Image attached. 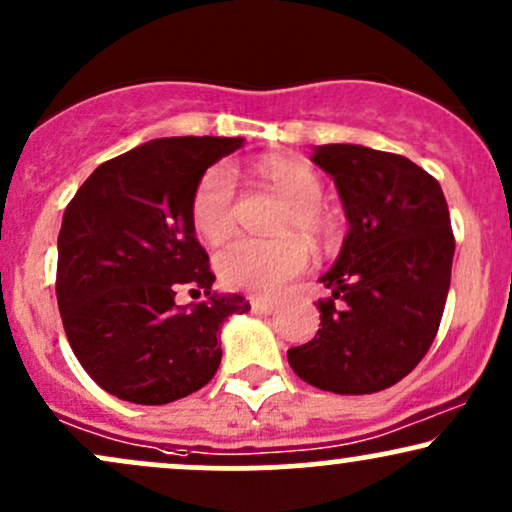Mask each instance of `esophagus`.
<instances>
[{
  "label": "esophagus",
  "mask_w": 512,
  "mask_h": 512,
  "mask_svg": "<svg viewBox=\"0 0 512 512\" xmlns=\"http://www.w3.org/2000/svg\"><path fill=\"white\" fill-rule=\"evenodd\" d=\"M250 307L255 312H260V315H272L276 310V303L269 298H250Z\"/></svg>",
  "instance_id": "34e87169"
}]
</instances>
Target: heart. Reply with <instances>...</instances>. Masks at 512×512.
Returning a JSON list of instances; mask_svg holds the SVG:
<instances>
[{"label": "heart", "mask_w": 512, "mask_h": 512, "mask_svg": "<svg viewBox=\"0 0 512 512\" xmlns=\"http://www.w3.org/2000/svg\"><path fill=\"white\" fill-rule=\"evenodd\" d=\"M260 176L272 183L288 212L283 214L279 231H300L305 238L322 243L331 236L334 219L319 205L324 186L312 166L288 157H267L260 162ZM233 205H236V178L226 164L205 171L190 200V219L197 236L207 243H221L233 231ZM310 262L307 243L298 236L274 240L233 238L217 255V274L231 291L279 293L293 276Z\"/></svg>", "instance_id": "1"}]
</instances>
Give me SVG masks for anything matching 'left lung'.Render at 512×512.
<instances>
[{"instance_id": "8db88e82", "label": "left lung", "mask_w": 512, "mask_h": 512, "mask_svg": "<svg viewBox=\"0 0 512 512\" xmlns=\"http://www.w3.org/2000/svg\"><path fill=\"white\" fill-rule=\"evenodd\" d=\"M348 236L322 279V329L288 350L293 372L341 396L377 393L420 365L439 331L455 238L443 190L408 157L362 145H319Z\"/></svg>"}]
</instances>
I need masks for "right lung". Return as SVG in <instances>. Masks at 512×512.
I'll use <instances>...</instances> for the list:
<instances>
[{
  "mask_svg": "<svg viewBox=\"0 0 512 512\" xmlns=\"http://www.w3.org/2000/svg\"><path fill=\"white\" fill-rule=\"evenodd\" d=\"M243 138H159L97 166L59 231L57 300L85 372L138 405L186 398L217 374L219 329L243 295H217L190 200L205 171ZM188 287L208 298L181 308Z\"/></svg>",
  "mask_w": 512,
  "mask_h": 512,
  "instance_id": "right-lung-1",
  "label": "right lung"
}]
</instances>
